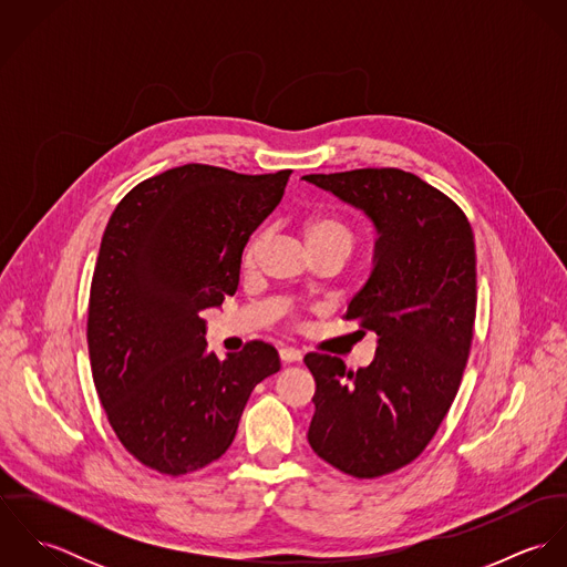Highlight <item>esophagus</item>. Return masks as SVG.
Masks as SVG:
<instances>
[{"instance_id":"obj_1","label":"esophagus","mask_w":567,"mask_h":567,"mask_svg":"<svg viewBox=\"0 0 567 567\" xmlns=\"http://www.w3.org/2000/svg\"><path fill=\"white\" fill-rule=\"evenodd\" d=\"M279 358H281L286 364H290V362H301L303 353H301L299 349H295V347H284V349H279Z\"/></svg>"}]
</instances>
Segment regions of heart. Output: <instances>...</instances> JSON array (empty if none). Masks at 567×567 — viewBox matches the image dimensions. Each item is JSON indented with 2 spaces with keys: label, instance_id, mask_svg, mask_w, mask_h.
<instances>
[{
  "label": "heart",
  "instance_id": "1",
  "mask_svg": "<svg viewBox=\"0 0 567 567\" xmlns=\"http://www.w3.org/2000/svg\"><path fill=\"white\" fill-rule=\"evenodd\" d=\"M303 236H306V243L310 246V250H323V248H333L338 250L340 255H349L353 244H355V234L353 229L338 220V218H331V216H317V218H310L306 225H303ZM266 236L264 234H257L248 246L244 248V264H252L264 246Z\"/></svg>",
  "mask_w": 567,
  "mask_h": 567
}]
</instances>
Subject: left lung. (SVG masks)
Listing matches in <instances>:
<instances>
[{"mask_svg": "<svg viewBox=\"0 0 567 567\" xmlns=\"http://www.w3.org/2000/svg\"><path fill=\"white\" fill-rule=\"evenodd\" d=\"M375 225L373 270L342 319L375 331L369 367L308 353L315 375L312 450L353 478L412 463L454 402L476 321V244L463 209L398 167L308 174Z\"/></svg>", "mask_w": 567, "mask_h": 567, "instance_id": "left-lung-1", "label": "left lung"}]
</instances>
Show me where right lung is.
<instances>
[{"instance_id":"1","label":"right lung","mask_w":567,"mask_h":567,"mask_svg":"<svg viewBox=\"0 0 567 567\" xmlns=\"http://www.w3.org/2000/svg\"><path fill=\"white\" fill-rule=\"evenodd\" d=\"M290 174L187 163L135 185L109 218L89 295L91 373L120 443L159 474L218 461L252 389L281 367L261 340L209 353L200 312L236 295L244 246Z\"/></svg>"}]
</instances>
